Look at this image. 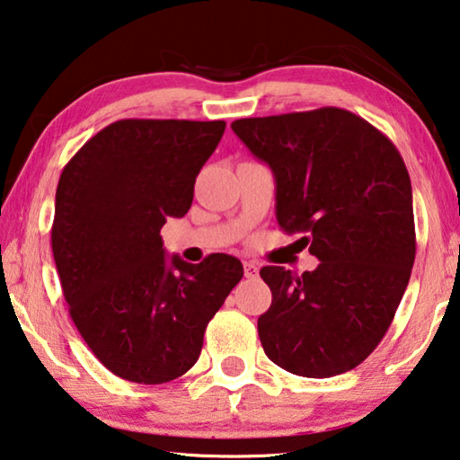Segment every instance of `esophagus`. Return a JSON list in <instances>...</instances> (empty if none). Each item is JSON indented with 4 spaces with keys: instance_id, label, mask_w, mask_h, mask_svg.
<instances>
[{
    "instance_id": "obj_1",
    "label": "esophagus",
    "mask_w": 460,
    "mask_h": 460,
    "mask_svg": "<svg viewBox=\"0 0 460 460\" xmlns=\"http://www.w3.org/2000/svg\"><path fill=\"white\" fill-rule=\"evenodd\" d=\"M244 274H246V279H256L258 264L252 262V260H248V262H244Z\"/></svg>"
}]
</instances>
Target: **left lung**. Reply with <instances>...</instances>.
Masks as SVG:
<instances>
[{
	"instance_id": "1",
	"label": "left lung",
	"mask_w": 460,
	"mask_h": 460,
	"mask_svg": "<svg viewBox=\"0 0 460 460\" xmlns=\"http://www.w3.org/2000/svg\"><path fill=\"white\" fill-rule=\"evenodd\" d=\"M232 129L276 181V220L302 232L312 272L264 266L272 305L258 336L274 365L308 378L352 370L383 341L417 254L412 188L401 154L341 108L244 118Z\"/></svg>"
}]
</instances>
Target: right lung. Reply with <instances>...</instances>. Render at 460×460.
Returning a JSON list of instances; mask_svg holds the SVG:
<instances>
[{"label": "right lung", "instance_id": "obj_1", "mask_svg": "<svg viewBox=\"0 0 460 460\" xmlns=\"http://www.w3.org/2000/svg\"><path fill=\"white\" fill-rule=\"evenodd\" d=\"M226 122L118 119L59 176L51 250L69 316L116 376L164 385L202 352L204 331L244 274L238 258L166 256L160 230L192 206Z\"/></svg>", "mask_w": 460, "mask_h": 460}]
</instances>
